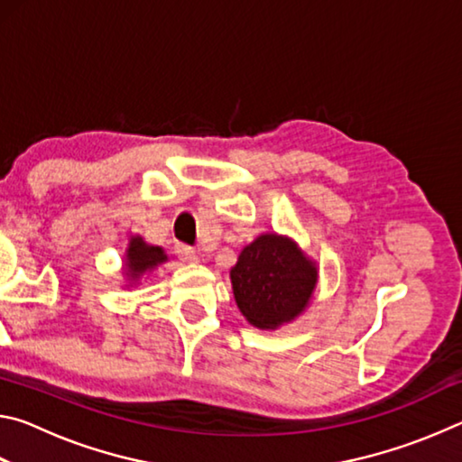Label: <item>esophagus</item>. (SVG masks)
Masks as SVG:
<instances>
[{
  "mask_svg": "<svg viewBox=\"0 0 462 462\" xmlns=\"http://www.w3.org/2000/svg\"><path fill=\"white\" fill-rule=\"evenodd\" d=\"M177 256H179V259H181L183 263H198V261H199L198 250L191 248V246H185V245H179V246H177Z\"/></svg>",
  "mask_w": 462,
  "mask_h": 462,
  "instance_id": "1",
  "label": "esophagus"
}]
</instances>
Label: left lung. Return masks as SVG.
Returning <instances> with one entry per match:
<instances>
[{"mask_svg":"<svg viewBox=\"0 0 462 462\" xmlns=\"http://www.w3.org/2000/svg\"><path fill=\"white\" fill-rule=\"evenodd\" d=\"M230 281L242 316L261 330H277L306 311L318 285V264L291 238L261 234L242 248Z\"/></svg>","mask_w":462,"mask_h":462,"instance_id":"obj_1","label":"left lung"}]
</instances>
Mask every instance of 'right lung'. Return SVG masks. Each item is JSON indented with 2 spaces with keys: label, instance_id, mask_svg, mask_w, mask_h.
Segmentation results:
<instances>
[{
  "label": "right lung",
  "instance_id": "1",
  "mask_svg": "<svg viewBox=\"0 0 462 462\" xmlns=\"http://www.w3.org/2000/svg\"><path fill=\"white\" fill-rule=\"evenodd\" d=\"M165 261L167 254L161 246L146 245L143 236H132L126 248V256H124V273H126L128 283H136L144 273H151Z\"/></svg>",
  "mask_w": 462,
  "mask_h": 462
}]
</instances>
